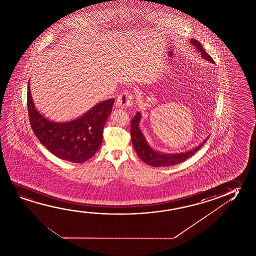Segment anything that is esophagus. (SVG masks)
Masks as SVG:
<instances>
[{
  "label": "esophagus",
  "instance_id": "esophagus-1",
  "mask_svg": "<svg viewBox=\"0 0 256 256\" xmlns=\"http://www.w3.org/2000/svg\"><path fill=\"white\" fill-rule=\"evenodd\" d=\"M116 104L122 108H128L133 105V96L130 91H124L118 97Z\"/></svg>",
  "mask_w": 256,
  "mask_h": 256
}]
</instances>
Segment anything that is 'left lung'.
Segmentation results:
<instances>
[{
  "label": "left lung",
  "mask_w": 256,
  "mask_h": 256,
  "mask_svg": "<svg viewBox=\"0 0 256 256\" xmlns=\"http://www.w3.org/2000/svg\"><path fill=\"white\" fill-rule=\"evenodd\" d=\"M190 42L193 44V46H196L197 50L201 54L202 58H204L210 63L214 62L212 58L202 46L201 42H197L196 40H194V39H191ZM141 117H142L141 114L136 112V115H134L131 120V130H130L131 140L139 158L142 160L144 162L152 167H168V166H173V165L183 162L186 160L193 156L206 144L208 139L207 138L206 140H204V142H202L201 144L194 148L193 150H190L186 152L170 154H162L160 152H156L149 146L144 136L142 134V131L139 128V122Z\"/></svg>",
  "instance_id": "1"
}]
</instances>
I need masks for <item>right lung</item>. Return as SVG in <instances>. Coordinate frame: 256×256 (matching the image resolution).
I'll list each match as a JSON object with an SVG mask.
<instances>
[{
    "label": "right lung",
    "mask_w": 256,
    "mask_h": 256,
    "mask_svg": "<svg viewBox=\"0 0 256 256\" xmlns=\"http://www.w3.org/2000/svg\"><path fill=\"white\" fill-rule=\"evenodd\" d=\"M30 86L28 110L30 125L42 146L60 159L68 162L82 164L92 158L101 146L105 122L115 100L101 102L72 122H50L36 108Z\"/></svg>",
    "instance_id": "add662e5"
}]
</instances>
